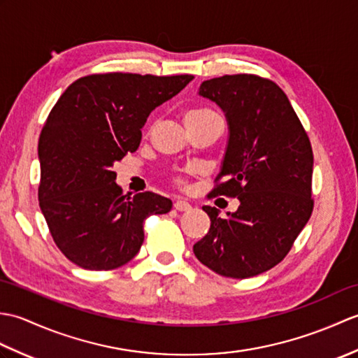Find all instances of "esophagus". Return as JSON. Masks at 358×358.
<instances>
[{
    "label": "esophagus",
    "mask_w": 358,
    "mask_h": 358,
    "mask_svg": "<svg viewBox=\"0 0 358 358\" xmlns=\"http://www.w3.org/2000/svg\"><path fill=\"white\" fill-rule=\"evenodd\" d=\"M173 208L177 209V210H180V212H183V210H189L192 206L187 201H185V200H177V201L173 203Z\"/></svg>",
    "instance_id": "obj_1"
}]
</instances>
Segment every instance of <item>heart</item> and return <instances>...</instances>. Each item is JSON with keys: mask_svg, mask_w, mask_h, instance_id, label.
<instances>
[{"mask_svg": "<svg viewBox=\"0 0 358 358\" xmlns=\"http://www.w3.org/2000/svg\"><path fill=\"white\" fill-rule=\"evenodd\" d=\"M212 113H215V112L208 109V108H196V109H192V110H189L186 113V120H201L204 117L212 115ZM173 181L177 185H180V186L185 185V178L183 177H178V175H177V177H173Z\"/></svg>", "mask_w": 358, "mask_h": 358, "instance_id": "obj_1", "label": "heart"}]
</instances>
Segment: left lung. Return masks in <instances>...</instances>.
<instances>
[{
  "label": "left lung",
  "instance_id": "8db88e82",
  "mask_svg": "<svg viewBox=\"0 0 358 358\" xmlns=\"http://www.w3.org/2000/svg\"><path fill=\"white\" fill-rule=\"evenodd\" d=\"M229 123L223 167L208 199L231 196L240 206L227 218L203 206L209 232L194 254L223 277L249 278L277 266L314 209V154L309 136L275 83L252 73L203 81Z\"/></svg>",
  "mask_w": 358,
  "mask_h": 358
}]
</instances>
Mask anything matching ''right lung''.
<instances>
[{
    "mask_svg": "<svg viewBox=\"0 0 358 358\" xmlns=\"http://www.w3.org/2000/svg\"><path fill=\"white\" fill-rule=\"evenodd\" d=\"M192 80L92 73L58 98L38 141V200L67 260L89 271L117 269L138 254L144 220L171 210L172 201L154 192L123 195L112 167L138 149L149 113Z\"/></svg>",
    "mask_w": 358,
    "mask_h": 358,
    "instance_id": "add662e5",
    "label": "right lung"
}]
</instances>
